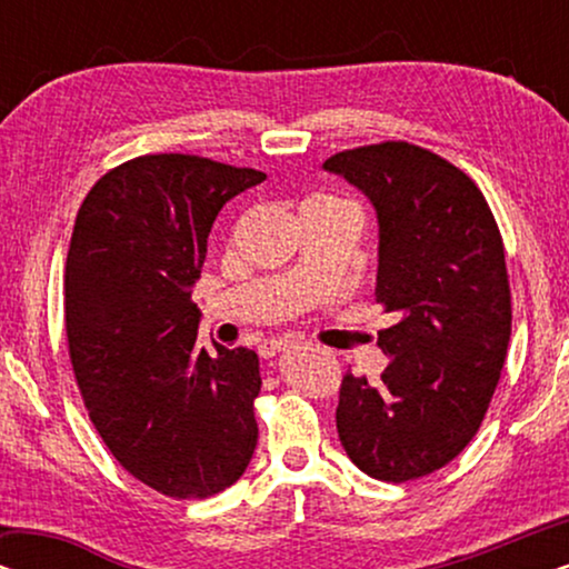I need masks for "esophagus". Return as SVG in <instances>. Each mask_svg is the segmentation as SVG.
<instances>
[{
    "mask_svg": "<svg viewBox=\"0 0 569 569\" xmlns=\"http://www.w3.org/2000/svg\"><path fill=\"white\" fill-rule=\"evenodd\" d=\"M287 341L284 339H269L263 341V345L259 347V355L263 357V360H271V357H277L279 352H284Z\"/></svg>",
    "mask_w": 569,
    "mask_h": 569,
    "instance_id": "34e87169",
    "label": "esophagus"
}]
</instances>
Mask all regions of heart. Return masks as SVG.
Returning <instances> with one entry per match:
<instances>
[{
    "instance_id": "obj_1",
    "label": "heart",
    "mask_w": 569,
    "mask_h": 569,
    "mask_svg": "<svg viewBox=\"0 0 569 569\" xmlns=\"http://www.w3.org/2000/svg\"><path fill=\"white\" fill-rule=\"evenodd\" d=\"M306 204H341V201L329 199V197H313V199H308Z\"/></svg>"
}]
</instances>
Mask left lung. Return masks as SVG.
Here are the masks:
<instances>
[{"mask_svg": "<svg viewBox=\"0 0 569 569\" xmlns=\"http://www.w3.org/2000/svg\"><path fill=\"white\" fill-rule=\"evenodd\" d=\"M323 170L376 209V300L393 316L380 383L341 380L339 440L372 479L425 477L469 446L500 380L512 321L500 230L477 183L422 147H357Z\"/></svg>", "mask_w": 569, "mask_h": 569, "instance_id": "left-lung-1", "label": "left lung"}]
</instances>
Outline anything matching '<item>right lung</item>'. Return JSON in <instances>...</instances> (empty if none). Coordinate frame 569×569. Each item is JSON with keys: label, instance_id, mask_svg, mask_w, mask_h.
Instances as JSON below:
<instances>
[{"label": "right lung", "instance_id": "obj_1", "mask_svg": "<svg viewBox=\"0 0 569 569\" xmlns=\"http://www.w3.org/2000/svg\"><path fill=\"white\" fill-rule=\"evenodd\" d=\"M261 170L144 154L92 186L67 253L64 323L77 386L116 461L176 500L243 477L259 425V355L197 347L191 290L209 230Z\"/></svg>", "mask_w": 569, "mask_h": 569}]
</instances>
